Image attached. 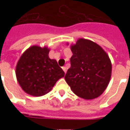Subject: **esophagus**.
I'll use <instances>...</instances> for the list:
<instances>
[{
  "instance_id": "34e87169",
  "label": "esophagus",
  "mask_w": 130,
  "mask_h": 130,
  "mask_svg": "<svg viewBox=\"0 0 130 130\" xmlns=\"http://www.w3.org/2000/svg\"><path fill=\"white\" fill-rule=\"evenodd\" d=\"M62 70H64V73H66V68L65 67V66L62 67Z\"/></svg>"
}]
</instances>
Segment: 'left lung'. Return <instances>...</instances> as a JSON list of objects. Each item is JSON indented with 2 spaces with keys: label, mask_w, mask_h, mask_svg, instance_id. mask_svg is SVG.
Listing matches in <instances>:
<instances>
[{
  "label": "left lung",
  "mask_w": 130,
  "mask_h": 130,
  "mask_svg": "<svg viewBox=\"0 0 130 130\" xmlns=\"http://www.w3.org/2000/svg\"><path fill=\"white\" fill-rule=\"evenodd\" d=\"M73 55L65 80L73 93L85 100L100 96L111 76L112 65L107 54L91 40L80 38L71 45Z\"/></svg>",
  "instance_id": "1"
}]
</instances>
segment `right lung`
<instances>
[{
    "instance_id": "right-lung-1",
    "label": "right lung",
    "mask_w": 130,
    "mask_h": 130,
    "mask_svg": "<svg viewBox=\"0 0 130 130\" xmlns=\"http://www.w3.org/2000/svg\"><path fill=\"white\" fill-rule=\"evenodd\" d=\"M49 52L47 47L34 45L26 49L17 64L15 73L18 83L31 96H43L64 76L57 60L49 58Z\"/></svg>"
}]
</instances>
